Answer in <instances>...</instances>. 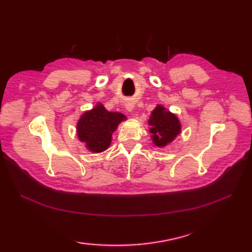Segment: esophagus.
<instances>
[{"label":"esophagus","instance_id":"1","mask_svg":"<svg viewBox=\"0 0 252 252\" xmlns=\"http://www.w3.org/2000/svg\"><path fill=\"white\" fill-rule=\"evenodd\" d=\"M125 107H126V110L129 112V114H131V112L133 111V109H134V105H133L132 103H126L125 105Z\"/></svg>","mask_w":252,"mask_h":252}]
</instances>
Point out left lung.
Returning <instances> with one entry per match:
<instances>
[{
    "mask_svg": "<svg viewBox=\"0 0 252 252\" xmlns=\"http://www.w3.org/2000/svg\"><path fill=\"white\" fill-rule=\"evenodd\" d=\"M149 133L155 146L163 148L172 143L182 131L180 119L162 105H157L148 119Z\"/></svg>",
    "mask_w": 252,
    "mask_h": 252,
    "instance_id": "left-lung-1",
    "label": "left lung"
}]
</instances>
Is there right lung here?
Returning <instances> with one entry per match:
<instances>
[{"label": "right lung", "mask_w": 252, "mask_h": 252, "mask_svg": "<svg viewBox=\"0 0 252 252\" xmlns=\"http://www.w3.org/2000/svg\"><path fill=\"white\" fill-rule=\"evenodd\" d=\"M126 117L118 111H108L101 103L85 110L77 122V135L85 148L93 154L105 152L110 146L114 133Z\"/></svg>", "instance_id": "add662e5"}]
</instances>
